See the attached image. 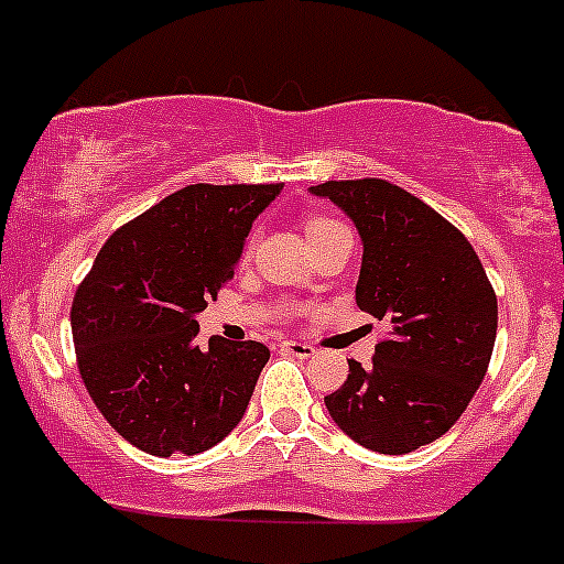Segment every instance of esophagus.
Wrapping results in <instances>:
<instances>
[{"mask_svg":"<svg viewBox=\"0 0 564 564\" xmlns=\"http://www.w3.org/2000/svg\"><path fill=\"white\" fill-rule=\"evenodd\" d=\"M281 349L286 355H294V358H314L316 349L305 341H283Z\"/></svg>","mask_w":564,"mask_h":564,"instance_id":"esophagus-1","label":"esophagus"}]
</instances>
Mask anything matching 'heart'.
I'll return each mask as SVG.
<instances>
[{"label":"heart","instance_id":"heart-1","mask_svg":"<svg viewBox=\"0 0 564 564\" xmlns=\"http://www.w3.org/2000/svg\"><path fill=\"white\" fill-rule=\"evenodd\" d=\"M338 228H344L338 220L316 215V217H308V223H305V237H308V242H314V239L325 237V234H330V231H338Z\"/></svg>","mask_w":564,"mask_h":564}]
</instances>
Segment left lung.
<instances>
[{
    "mask_svg": "<svg viewBox=\"0 0 564 564\" xmlns=\"http://www.w3.org/2000/svg\"><path fill=\"white\" fill-rule=\"evenodd\" d=\"M364 242L355 303L388 325L369 366L349 360L327 413L355 444L408 455L433 444L482 386L499 305L471 242L424 200L382 178L311 187Z\"/></svg>",
    "mask_w": 564,
    "mask_h": 564,
    "instance_id": "1",
    "label": "left lung"
}]
</instances>
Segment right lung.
Listing matches in <instances>:
<instances>
[{"mask_svg": "<svg viewBox=\"0 0 564 564\" xmlns=\"http://www.w3.org/2000/svg\"><path fill=\"white\" fill-rule=\"evenodd\" d=\"M283 184H189L98 250L70 305L76 364L109 427L156 457L220 444L270 360L259 341L198 344L206 300L234 278Z\"/></svg>", "mask_w": 564, "mask_h": 564, "instance_id": "1", "label": "right lung"}]
</instances>
